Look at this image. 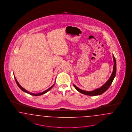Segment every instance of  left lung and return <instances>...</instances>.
Segmentation results:
<instances>
[{"instance_id":"obj_1","label":"left lung","mask_w":132,"mask_h":132,"mask_svg":"<svg viewBox=\"0 0 132 132\" xmlns=\"http://www.w3.org/2000/svg\"><path fill=\"white\" fill-rule=\"evenodd\" d=\"M113 60H114V66H113V72L111 74V76H110L109 79L106 81V82L104 84V85H103L101 87L95 89L94 90L90 91V92L81 89L77 87L76 85L73 84V86H74V87L76 88V89L77 91H78L80 93L84 94L86 95L96 96V95H100L101 94H103L106 90H107L108 88H109V87L112 84V82L114 80L115 77L116 76V70H117L116 60H115V58L113 55Z\"/></svg>"}]
</instances>
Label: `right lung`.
Wrapping results in <instances>:
<instances>
[{
	"mask_svg": "<svg viewBox=\"0 0 132 132\" xmlns=\"http://www.w3.org/2000/svg\"><path fill=\"white\" fill-rule=\"evenodd\" d=\"M14 79H15V81H16L17 85H18V86L19 87V88H20V89H21L22 91H23L24 92H26V93H28V94H30V95H33V96H40V95H43V94H44L45 93H46V92H48V91H49V90H50V89H51V88L54 87V86L55 85V84H53L50 88H49L48 89H46V90H45V91L43 92H40V93H32V92H29L26 89H25L23 88L22 87H21V85H20V84H19V83L18 82V81H17V80H16V78H15V76H14Z\"/></svg>",
	"mask_w": 132,
	"mask_h": 132,
	"instance_id": "obj_1",
	"label": "right lung"
}]
</instances>
